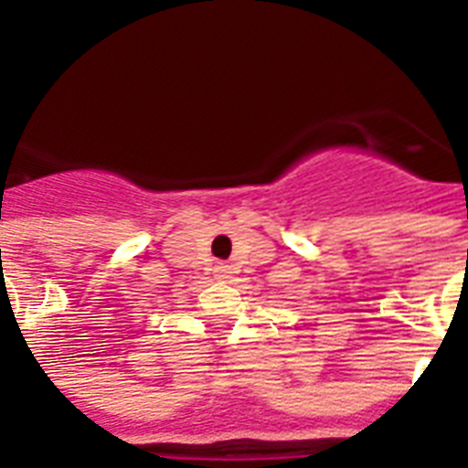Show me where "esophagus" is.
Segmentation results:
<instances>
[{"instance_id": "obj_1", "label": "esophagus", "mask_w": 468, "mask_h": 468, "mask_svg": "<svg viewBox=\"0 0 468 468\" xmlns=\"http://www.w3.org/2000/svg\"><path fill=\"white\" fill-rule=\"evenodd\" d=\"M213 274H215V279L218 281H229L231 279V267L229 264H215L213 267Z\"/></svg>"}]
</instances>
